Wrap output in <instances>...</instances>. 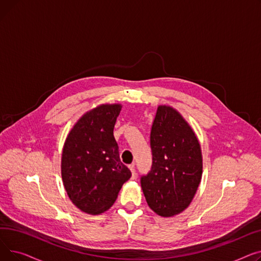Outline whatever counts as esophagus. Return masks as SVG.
Listing matches in <instances>:
<instances>
[{
  "instance_id": "34e87169",
  "label": "esophagus",
  "mask_w": 261,
  "mask_h": 261,
  "mask_svg": "<svg viewBox=\"0 0 261 261\" xmlns=\"http://www.w3.org/2000/svg\"><path fill=\"white\" fill-rule=\"evenodd\" d=\"M129 168L131 170V173H132V179H135L136 170H135V167H134V164H131V165H129Z\"/></svg>"
}]
</instances>
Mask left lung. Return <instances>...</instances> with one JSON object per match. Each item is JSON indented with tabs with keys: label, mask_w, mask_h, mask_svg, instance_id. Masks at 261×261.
<instances>
[{
	"label": "left lung",
	"mask_w": 261,
	"mask_h": 261,
	"mask_svg": "<svg viewBox=\"0 0 261 261\" xmlns=\"http://www.w3.org/2000/svg\"><path fill=\"white\" fill-rule=\"evenodd\" d=\"M152 165L141 185L148 205L162 217L183 212L202 177V153L193 129L174 109L160 106L150 133Z\"/></svg>",
	"instance_id": "left-lung-1"
}]
</instances>
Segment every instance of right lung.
I'll use <instances>...</instances> for the list:
<instances>
[{
	"instance_id": "add662e5",
	"label": "right lung",
	"mask_w": 261,
	"mask_h": 261,
	"mask_svg": "<svg viewBox=\"0 0 261 261\" xmlns=\"http://www.w3.org/2000/svg\"><path fill=\"white\" fill-rule=\"evenodd\" d=\"M120 105H102L86 113L64 143L61 174L66 193L82 212L97 215L115 202L131 177L119 159L113 130Z\"/></svg>"
}]
</instances>
